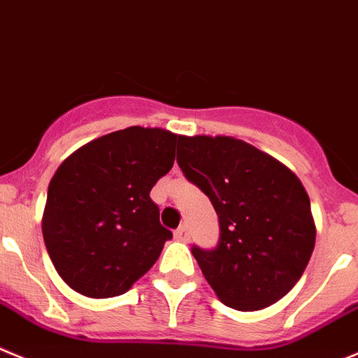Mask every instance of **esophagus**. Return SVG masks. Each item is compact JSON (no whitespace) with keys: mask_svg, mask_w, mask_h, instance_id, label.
I'll return each mask as SVG.
<instances>
[{"mask_svg":"<svg viewBox=\"0 0 358 358\" xmlns=\"http://www.w3.org/2000/svg\"><path fill=\"white\" fill-rule=\"evenodd\" d=\"M175 238L178 240V242H187V240H189V229H187V226H180V228L176 229Z\"/></svg>","mask_w":358,"mask_h":358,"instance_id":"34e87169","label":"esophagus"}]
</instances>
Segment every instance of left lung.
<instances>
[{
  "label": "left lung",
  "mask_w": 358,
  "mask_h": 358,
  "mask_svg": "<svg viewBox=\"0 0 358 358\" xmlns=\"http://www.w3.org/2000/svg\"><path fill=\"white\" fill-rule=\"evenodd\" d=\"M176 155L219 215V245L192 247V255L220 302L259 310L282 299L302 277L316 242L299 176L231 136H182Z\"/></svg>",
  "instance_id": "obj_1"
}]
</instances>
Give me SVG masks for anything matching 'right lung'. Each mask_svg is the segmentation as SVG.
<instances>
[{
  "label": "right lung",
  "instance_id": "add662e5",
  "mask_svg": "<svg viewBox=\"0 0 358 358\" xmlns=\"http://www.w3.org/2000/svg\"><path fill=\"white\" fill-rule=\"evenodd\" d=\"M182 136L129 127L86 143L49 182L42 235L56 272L90 299L123 295L173 236L150 198Z\"/></svg>",
  "mask_w": 358,
  "mask_h": 358
}]
</instances>
